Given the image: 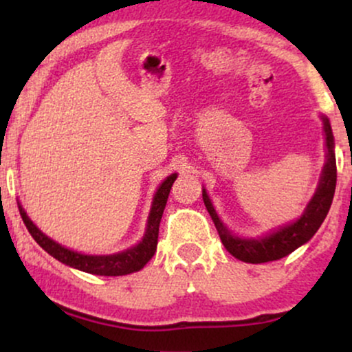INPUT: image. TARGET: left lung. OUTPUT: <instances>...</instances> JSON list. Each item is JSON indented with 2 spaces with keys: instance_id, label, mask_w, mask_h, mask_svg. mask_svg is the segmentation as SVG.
I'll use <instances>...</instances> for the list:
<instances>
[{
  "instance_id": "1",
  "label": "left lung",
  "mask_w": 352,
  "mask_h": 352,
  "mask_svg": "<svg viewBox=\"0 0 352 352\" xmlns=\"http://www.w3.org/2000/svg\"><path fill=\"white\" fill-rule=\"evenodd\" d=\"M322 127H324L326 135V164L322 167L321 180L314 192L313 199L306 207L305 213L298 218L293 223L285 225V227L274 230L263 238H240L232 235L228 228L221 223L218 218L215 208H213L212 201H210L207 190H201V197H204L205 207H207L210 217H212L213 223H215L218 235H220L221 243L227 248L228 253L238 260L245 261V263H266V261L280 260L286 256L306 241L313 238L318 228L324 221L328 215L331 204H333L334 190H336V155H334V137L331 131V124L328 117L322 116Z\"/></svg>"
}]
</instances>
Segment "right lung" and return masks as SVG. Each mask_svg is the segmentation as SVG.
<instances>
[{"label": "right lung", "mask_w": 352, "mask_h": 352, "mask_svg": "<svg viewBox=\"0 0 352 352\" xmlns=\"http://www.w3.org/2000/svg\"><path fill=\"white\" fill-rule=\"evenodd\" d=\"M175 179L177 173H172L157 188L142 241L132 246V248H127L124 252L114 254H82L72 252L69 248H64L63 245L56 243L54 240L44 235L41 230L36 227L33 221H31V218L26 215L21 205H18V207L24 225H26L31 236L36 240V243L41 246L43 250H46L51 256H54L60 263L72 266V268L80 270V272L99 274V276H122V274L142 270L147 265V261L153 256V253H155L157 240H159V225L160 220H162L165 204H167L168 193H170Z\"/></svg>", "instance_id": "right-lung-1"}]
</instances>
